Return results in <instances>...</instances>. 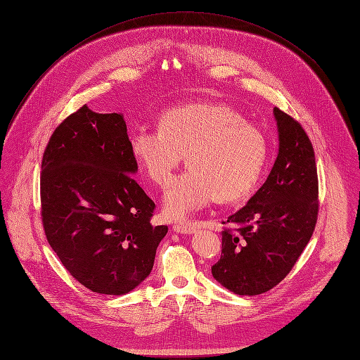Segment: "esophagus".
Wrapping results in <instances>:
<instances>
[{
  "label": "esophagus",
  "instance_id": "1",
  "mask_svg": "<svg viewBox=\"0 0 360 360\" xmlns=\"http://www.w3.org/2000/svg\"><path fill=\"white\" fill-rule=\"evenodd\" d=\"M174 231L176 233H184V235H193L197 232V226L191 223H176L174 224Z\"/></svg>",
  "mask_w": 360,
  "mask_h": 360
}]
</instances>
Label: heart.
Returning <instances> with one entry per match:
<instances>
[{"mask_svg": "<svg viewBox=\"0 0 360 360\" xmlns=\"http://www.w3.org/2000/svg\"><path fill=\"white\" fill-rule=\"evenodd\" d=\"M132 158L150 181L165 186L184 156L190 166L166 190L169 219L185 220L217 198L233 202L247 197L267 158L262 132L233 108L195 102L163 110L159 129L137 127L129 132Z\"/></svg>", "mask_w": 360, "mask_h": 360, "instance_id": "heart-1", "label": "heart"}]
</instances>
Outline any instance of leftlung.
<instances>
[{"instance_id":"1","label":"left lung","mask_w":360,"mask_h":360,"mask_svg":"<svg viewBox=\"0 0 360 360\" xmlns=\"http://www.w3.org/2000/svg\"><path fill=\"white\" fill-rule=\"evenodd\" d=\"M278 155L259 190L228 217L213 277L236 295L269 292L285 278L308 245L318 217V175L309 137L274 108Z\"/></svg>"}]
</instances>
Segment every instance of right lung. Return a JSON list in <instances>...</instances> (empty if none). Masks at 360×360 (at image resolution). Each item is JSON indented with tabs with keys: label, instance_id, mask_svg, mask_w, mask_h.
I'll return each mask as SVG.
<instances>
[{
	"label": "right lung",
	"instance_id": "add662e5",
	"mask_svg": "<svg viewBox=\"0 0 360 360\" xmlns=\"http://www.w3.org/2000/svg\"><path fill=\"white\" fill-rule=\"evenodd\" d=\"M122 113L86 105L64 120L42 159V223L51 248L91 292L125 295L153 269L167 226H151L155 202L134 179Z\"/></svg>",
	"mask_w": 360,
	"mask_h": 360
}]
</instances>
